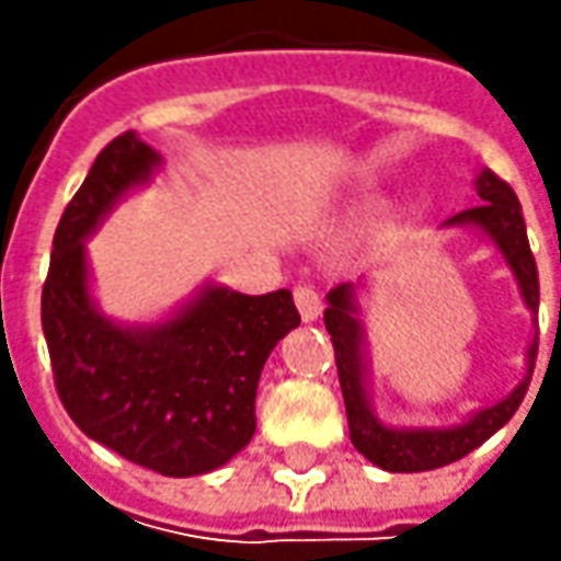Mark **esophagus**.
I'll use <instances>...</instances> for the list:
<instances>
[{
    "label": "esophagus",
    "mask_w": 561,
    "mask_h": 561,
    "mask_svg": "<svg viewBox=\"0 0 561 561\" xmlns=\"http://www.w3.org/2000/svg\"><path fill=\"white\" fill-rule=\"evenodd\" d=\"M293 302H296V309L302 314V321H314V318L321 314V296H318L314 287H309V284H299V287L293 290Z\"/></svg>",
    "instance_id": "34e87169"
}]
</instances>
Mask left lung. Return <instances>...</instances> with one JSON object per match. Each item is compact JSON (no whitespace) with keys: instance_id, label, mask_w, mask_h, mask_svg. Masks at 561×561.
Returning <instances> with one entry per match:
<instances>
[{"instance_id":"left-lung-1","label":"left lung","mask_w":561,"mask_h":561,"mask_svg":"<svg viewBox=\"0 0 561 561\" xmlns=\"http://www.w3.org/2000/svg\"><path fill=\"white\" fill-rule=\"evenodd\" d=\"M478 196H481V205L453 215L446 227H478L481 233H486L515 274L525 306L530 312H537V306H540L537 262L530 252L528 230H525V218H522V205H518L515 190L506 181H500L490 168H484L478 174ZM324 328H328L331 343H334L336 375H340V390H343V402H346L353 446L368 462H375L383 471H434V468L462 459L471 449H478L481 443L490 440L518 412L522 399L528 393L534 358H537V340H534L528 350L525 380L506 399L474 412L462 424H453V427H390V424L375 419L368 390H365L368 365H365V331L358 321L356 284H340L328 293Z\"/></svg>"}]
</instances>
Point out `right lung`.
Masks as SVG:
<instances>
[{
  "label": "right lung",
  "instance_id": "obj_1",
  "mask_svg": "<svg viewBox=\"0 0 561 561\" xmlns=\"http://www.w3.org/2000/svg\"><path fill=\"white\" fill-rule=\"evenodd\" d=\"M159 162L134 130L99 152L55 227L43 334L58 399L87 437L164 478H193L252 440L265 358L299 324V312L290 290L247 296L208 284L152 328L99 314L83 240Z\"/></svg>",
  "mask_w": 561,
  "mask_h": 561
}]
</instances>
